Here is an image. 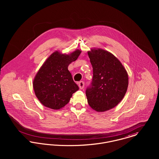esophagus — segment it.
Instances as JSON below:
<instances>
[{"label":"esophagus","instance_id":"esophagus-1","mask_svg":"<svg viewBox=\"0 0 159 159\" xmlns=\"http://www.w3.org/2000/svg\"><path fill=\"white\" fill-rule=\"evenodd\" d=\"M78 86L81 89H83L84 87V83L83 81H80L78 83Z\"/></svg>","mask_w":159,"mask_h":159}]
</instances>
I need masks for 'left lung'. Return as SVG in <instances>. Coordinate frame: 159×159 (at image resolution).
Listing matches in <instances>:
<instances>
[{
    "label": "left lung",
    "mask_w": 159,
    "mask_h": 159,
    "mask_svg": "<svg viewBox=\"0 0 159 159\" xmlns=\"http://www.w3.org/2000/svg\"><path fill=\"white\" fill-rule=\"evenodd\" d=\"M93 68V78L86 90L88 102L97 111L116 107L124 98L128 88V75L120 62L103 49L88 51Z\"/></svg>",
    "instance_id": "1"
}]
</instances>
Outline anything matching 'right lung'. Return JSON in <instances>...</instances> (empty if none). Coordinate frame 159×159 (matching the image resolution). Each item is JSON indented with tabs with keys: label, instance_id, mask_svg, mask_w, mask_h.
<instances>
[{
	"label": "right lung",
	"instance_id": "right-lung-1",
	"mask_svg": "<svg viewBox=\"0 0 159 159\" xmlns=\"http://www.w3.org/2000/svg\"><path fill=\"white\" fill-rule=\"evenodd\" d=\"M81 52L76 50L67 55L56 51L40 68L33 86L35 95L44 106L53 110L62 108L69 102L72 94L79 89L68 67Z\"/></svg>",
	"mask_w": 159,
	"mask_h": 159
}]
</instances>
